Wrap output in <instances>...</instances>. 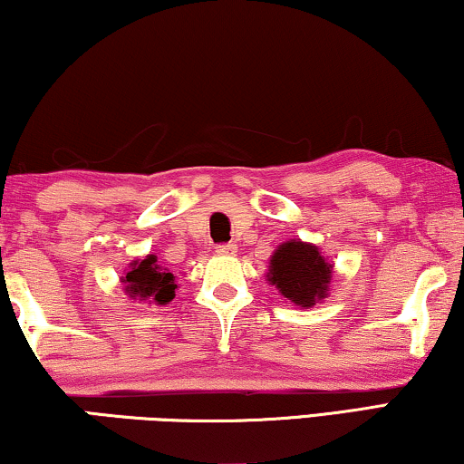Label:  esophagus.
<instances>
[{"label":"esophagus","instance_id":"obj_1","mask_svg":"<svg viewBox=\"0 0 464 464\" xmlns=\"http://www.w3.org/2000/svg\"><path fill=\"white\" fill-rule=\"evenodd\" d=\"M218 254H227V256H233V254H237V246L235 244H223L217 247Z\"/></svg>","mask_w":464,"mask_h":464}]
</instances>
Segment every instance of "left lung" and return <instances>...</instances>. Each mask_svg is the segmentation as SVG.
<instances>
[{
	"mask_svg": "<svg viewBox=\"0 0 464 464\" xmlns=\"http://www.w3.org/2000/svg\"><path fill=\"white\" fill-rule=\"evenodd\" d=\"M266 279L290 303L313 306L328 296L332 265L322 256L317 246L290 239L273 252Z\"/></svg>",
	"mask_w": 464,
	"mask_h": 464,
	"instance_id": "left-lung-1",
	"label": "left lung"
}]
</instances>
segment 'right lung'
Wrapping results in <instances>:
<instances>
[{
    "mask_svg": "<svg viewBox=\"0 0 464 464\" xmlns=\"http://www.w3.org/2000/svg\"><path fill=\"white\" fill-rule=\"evenodd\" d=\"M121 282L130 298L155 304H168L174 298V290L179 288L174 282V273L158 265V256L153 254L132 260Z\"/></svg>",
    "mask_w": 464,
    "mask_h": 464,
    "instance_id": "1",
    "label": "right lung"
}]
</instances>
